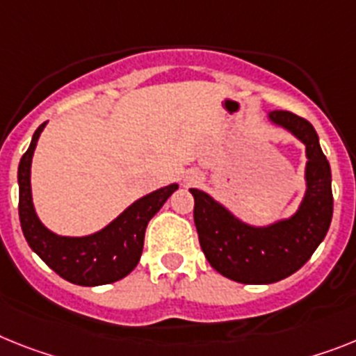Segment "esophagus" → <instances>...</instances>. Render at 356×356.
Here are the masks:
<instances>
[{"label":"esophagus","instance_id":"1","mask_svg":"<svg viewBox=\"0 0 356 356\" xmlns=\"http://www.w3.org/2000/svg\"><path fill=\"white\" fill-rule=\"evenodd\" d=\"M197 179H199V177H197V175H188V177H186V184H193L197 181Z\"/></svg>","mask_w":356,"mask_h":356}]
</instances>
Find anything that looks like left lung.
<instances>
[{
    "instance_id": "obj_1",
    "label": "left lung",
    "mask_w": 356,
    "mask_h": 356,
    "mask_svg": "<svg viewBox=\"0 0 356 356\" xmlns=\"http://www.w3.org/2000/svg\"><path fill=\"white\" fill-rule=\"evenodd\" d=\"M268 121L306 146V190L293 213L250 224L208 192L190 188L202 253L215 271L241 284H271L293 275L324 241L333 217L331 168L312 122L284 110L268 112Z\"/></svg>"
}]
</instances>
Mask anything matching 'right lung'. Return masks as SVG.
<instances>
[{
    "instance_id": "add662e5",
    "label": "right lung",
    "mask_w": 356,
    "mask_h": 356,
    "mask_svg": "<svg viewBox=\"0 0 356 356\" xmlns=\"http://www.w3.org/2000/svg\"><path fill=\"white\" fill-rule=\"evenodd\" d=\"M47 122L40 124L34 132L31 146L21 157L17 168L19 222L26 243L44 264L72 284L103 286L121 280L141 259L145 232L150 219L163 208L179 184L172 183L139 197L94 234L81 237L56 234L38 217L31 186L32 157Z\"/></svg>"
}]
</instances>
